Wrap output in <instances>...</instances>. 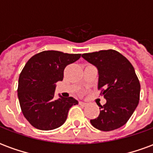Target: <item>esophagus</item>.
Segmentation results:
<instances>
[{
	"label": "esophagus",
	"mask_w": 153,
	"mask_h": 153,
	"mask_svg": "<svg viewBox=\"0 0 153 153\" xmlns=\"http://www.w3.org/2000/svg\"><path fill=\"white\" fill-rule=\"evenodd\" d=\"M79 105H81V106H87V103L83 102H79Z\"/></svg>",
	"instance_id": "34e87169"
}]
</instances>
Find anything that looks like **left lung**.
I'll use <instances>...</instances> for the list:
<instances>
[{"label": "left lung", "instance_id": "8db88e82", "mask_svg": "<svg viewBox=\"0 0 153 153\" xmlns=\"http://www.w3.org/2000/svg\"><path fill=\"white\" fill-rule=\"evenodd\" d=\"M82 57L98 70V89L106 103L100 105L98 117L91 120L94 128L111 131L125 125L136 109L140 83L128 59L115 50L84 53Z\"/></svg>", "mask_w": 153, "mask_h": 153}]
</instances>
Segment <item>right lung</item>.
<instances>
[{
    "label": "right lung",
    "instance_id": "1",
    "mask_svg": "<svg viewBox=\"0 0 153 153\" xmlns=\"http://www.w3.org/2000/svg\"><path fill=\"white\" fill-rule=\"evenodd\" d=\"M81 54L44 51L32 56L19 78L18 97L23 115L30 125L41 130H51L65 122L70 107L78 101L60 95L55 99L56 83L62 81L65 67Z\"/></svg>",
    "mask_w": 153,
    "mask_h": 153
}]
</instances>
